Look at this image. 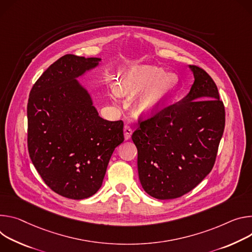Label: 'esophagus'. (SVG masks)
Instances as JSON below:
<instances>
[{"instance_id": "34e87169", "label": "esophagus", "mask_w": 252, "mask_h": 252, "mask_svg": "<svg viewBox=\"0 0 252 252\" xmlns=\"http://www.w3.org/2000/svg\"><path fill=\"white\" fill-rule=\"evenodd\" d=\"M123 132H124V138L126 139V140H129V139H130L131 136H132V129L130 128V126L125 125Z\"/></svg>"}]
</instances>
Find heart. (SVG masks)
Instances as JSON below:
<instances>
[{
	"instance_id": "b5f03b06",
	"label": "heart",
	"mask_w": 252,
	"mask_h": 252,
	"mask_svg": "<svg viewBox=\"0 0 252 252\" xmlns=\"http://www.w3.org/2000/svg\"><path fill=\"white\" fill-rule=\"evenodd\" d=\"M115 90L121 96L135 95V111L142 116H152L174 91L177 80L171 73L150 65H136L121 71Z\"/></svg>"
}]
</instances>
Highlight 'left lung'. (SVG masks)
Masks as SVG:
<instances>
[{"instance_id": "1", "label": "left lung", "mask_w": 252, "mask_h": 252, "mask_svg": "<svg viewBox=\"0 0 252 252\" xmlns=\"http://www.w3.org/2000/svg\"><path fill=\"white\" fill-rule=\"evenodd\" d=\"M188 67L194 76L188 94L141 122L132 135L140 183L160 200L181 197L209 174L224 131L216 84L203 69Z\"/></svg>"}]
</instances>
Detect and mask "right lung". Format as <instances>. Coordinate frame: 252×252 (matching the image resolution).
<instances>
[{"label":"right lung","instance_id":"obj_1","mask_svg":"<svg viewBox=\"0 0 252 252\" xmlns=\"http://www.w3.org/2000/svg\"><path fill=\"white\" fill-rule=\"evenodd\" d=\"M101 58L65 55L37 80L28 101V150L45 183L80 200L101 187L109 160L124 141L123 121L99 116L79 77Z\"/></svg>","mask_w":252,"mask_h":252}]
</instances>
